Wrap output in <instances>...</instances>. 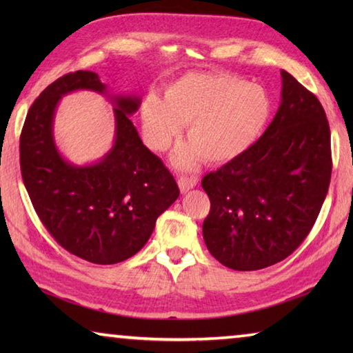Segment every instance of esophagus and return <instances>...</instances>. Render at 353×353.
<instances>
[{"mask_svg": "<svg viewBox=\"0 0 353 353\" xmlns=\"http://www.w3.org/2000/svg\"><path fill=\"white\" fill-rule=\"evenodd\" d=\"M177 183H179V188H181V191H183V193H185V191L194 188L196 185H198V177H194V176H181V177H179Z\"/></svg>", "mask_w": 353, "mask_h": 353, "instance_id": "obj_1", "label": "esophagus"}]
</instances>
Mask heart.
Instances as JSON below:
<instances>
[{"label":"heart","instance_id":"heart-1","mask_svg":"<svg viewBox=\"0 0 353 353\" xmlns=\"http://www.w3.org/2000/svg\"><path fill=\"white\" fill-rule=\"evenodd\" d=\"M272 112V97L260 83L229 73L188 74L166 88L163 101H143V137L154 151H166L188 124L190 141L176 149L172 163L182 170L201 159L227 163L260 140Z\"/></svg>","mask_w":353,"mask_h":353}]
</instances>
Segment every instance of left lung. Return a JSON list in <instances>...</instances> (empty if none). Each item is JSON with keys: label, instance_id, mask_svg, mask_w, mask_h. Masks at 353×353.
<instances>
[{"label": "left lung", "instance_id": "1", "mask_svg": "<svg viewBox=\"0 0 353 353\" xmlns=\"http://www.w3.org/2000/svg\"><path fill=\"white\" fill-rule=\"evenodd\" d=\"M332 176L330 128L318 98L282 70V99L260 140L208 172L207 249L224 266L256 271L301 246L324 204Z\"/></svg>", "mask_w": 353, "mask_h": 353}]
</instances>
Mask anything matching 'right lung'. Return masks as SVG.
Here are the masks:
<instances>
[{
	"label": "right lung",
	"mask_w": 353,
	"mask_h": 353,
	"mask_svg": "<svg viewBox=\"0 0 353 353\" xmlns=\"http://www.w3.org/2000/svg\"><path fill=\"white\" fill-rule=\"evenodd\" d=\"M76 90L107 94V85L97 73L81 70L40 93L20 137L21 177L40 221L63 249L97 265H115L145 246L155 221L181 191L130 121L140 107L135 94L110 98L115 140L99 162H67L56 146L52 123L59 101Z\"/></svg>",
	"instance_id": "right-lung-1"
}]
</instances>
